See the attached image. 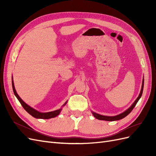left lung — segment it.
Wrapping results in <instances>:
<instances>
[{
    "mask_svg": "<svg viewBox=\"0 0 156 156\" xmlns=\"http://www.w3.org/2000/svg\"><path fill=\"white\" fill-rule=\"evenodd\" d=\"M143 87H144V78L143 79V83H142V87H141V90L139 95L138 96V98H136V100L134 101V103L133 104L131 105V106L127 109L126 111H124V112L121 113V114L116 115V116H104V115H101L97 114V113L94 112H92V115H94V116L96 118V119H98V120H105V121H115V120H119L120 119H124V117H126L127 115H128L129 113L131 112V111L133 109V108L135 107V106L136 105V103H137L138 101L139 100V99L140 98L141 96H142L143 94Z\"/></svg>",
    "mask_w": 156,
    "mask_h": 156,
    "instance_id": "1",
    "label": "left lung"
}]
</instances>
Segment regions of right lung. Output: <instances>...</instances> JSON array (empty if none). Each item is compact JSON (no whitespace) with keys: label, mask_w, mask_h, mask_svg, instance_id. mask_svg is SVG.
<instances>
[{"label":"right lung","mask_w":156,"mask_h":156,"mask_svg":"<svg viewBox=\"0 0 156 156\" xmlns=\"http://www.w3.org/2000/svg\"><path fill=\"white\" fill-rule=\"evenodd\" d=\"M12 88H13V93L15 94V96H16V98H17V100H19V101L20 102V103L21 104V105L23 106V107L25 108V110L29 114L32 116L33 117L36 118V119H51V118H54L56 117V116H58L60 112L62 110V108H59L58 110H56L54 111H51V112H40L39 111H36L34 108H32L31 107H30L29 105H28L27 103H25L24 101H23L21 98L19 96L18 94L16 92V90L15 89V87H14V84H13V81L12 79ZM67 101L63 105V106H64L66 104Z\"/></svg>","instance_id":"obj_1"}]
</instances>
